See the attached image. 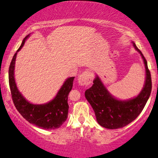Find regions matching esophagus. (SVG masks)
<instances>
[{
	"instance_id": "1",
	"label": "esophagus",
	"mask_w": 158,
	"mask_h": 158,
	"mask_svg": "<svg viewBox=\"0 0 158 158\" xmlns=\"http://www.w3.org/2000/svg\"><path fill=\"white\" fill-rule=\"evenodd\" d=\"M92 74L90 72L85 70L78 78V83L81 86H88L92 81Z\"/></svg>"
}]
</instances>
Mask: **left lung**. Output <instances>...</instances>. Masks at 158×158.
Instances as JSON below:
<instances>
[{"label":"left lung","mask_w":158,"mask_h":158,"mask_svg":"<svg viewBox=\"0 0 158 158\" xmlns=\"http://www.w3.org/2000/svg\"><path fill=\"white\" fill-rule=\"evenodd\" d=\"M132 44L142 56L146 68L145 85L138 96L128 100L116 99L110 95L98 76L94 79L92 87L85 93V98L94 110L98 123L104 128L117 129L135 120L144 108L151 94L152 78L147 61L135 43Z\"/></svg>","instance_id":"left-lung-1"}]
</instances>
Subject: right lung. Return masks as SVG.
Segmentation results:
<instances>
[{"label": "right lung", "mask_w": 158, "mask_h": 158, "mask_svg": "<svg viewBox=\"0 0 158 158\" xmlns=\"http://www.w3.org/2000/svg\"><path fill=\"white\" fill-rule=\"evenodd\" d=\"M29 36L30 34L23 40L21 45L14 55L10 65L9 84L12 101L18 111L31 124L35 125L43 129L59 128L68 118L69 109L68 98L69 93L73 88L74 77H70L66 79L55 98L50 102L42 105H35L28 102L18 89L14 77V70L18 52L22 48L25 41Z\"/></svg>", "instance_id": "obj_1"}]
</instances>
